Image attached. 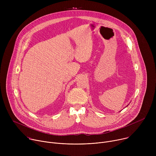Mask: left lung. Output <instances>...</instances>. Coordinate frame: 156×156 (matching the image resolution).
Returning a JSON list of instances; mask_svg holds the SVG:
<instances>
[{
    "label": "left lung",
    "mask_w": 156,
    "mask_h": 156,
    "mask_svg": "<svg viewBox=\"0 0 156 156\" xmlns=\"http://www.w3.org/2000/svg\"><path fill=\"white\" fill-rule=\"evenodd\" d=\"M128 105H127V106H128Z\"/></svg>",
    "instance_id": "obj_1"
}]
</instances>
